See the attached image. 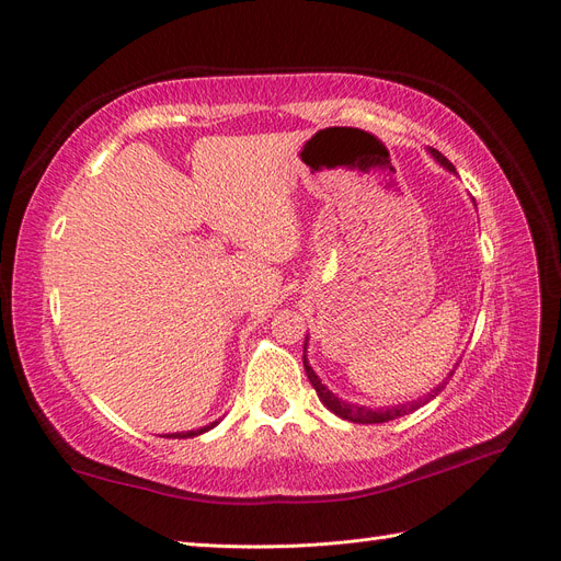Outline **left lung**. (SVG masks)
<instances>
[{"label": "left lung", "instance_id": "1", "mask_svg": "<svg viewBox=\"0 0 561 561\" xmlns=\"http://www.w3.org/2000/svg\"><path fill=\"white\" fill-rule=\"evenodd\" d=\"M428 151H431V157H433L439 165H445L447 171L456 173V168L447 161V157L439 154V151H437V149H433V147H431ZM307 342H309V339H307ZM304 369H307V377H309L311 386L316 388V393H318L320 402L325 404L332 414L342 416V419H346V421H353V423H383V421H393V419H398V416L410 414V412L419 410V407H423L426 402H431V400L439 393V390L445 388V383H447V381H443V383H439L437 388H433L428 396H423V398L412 400V402H407V404L379 407V410H369V407H363V404H351V402H346V400H339L328 386H322V383H320L318 375H316L313 367H311V365H309V360H307V344H304ZM451 375H454V371H451ZM451 375H449V377H451ZM449 377H447V379H449Z\"/></svg>", "mask_w": 561, "mask_h": 561}]
</instances>
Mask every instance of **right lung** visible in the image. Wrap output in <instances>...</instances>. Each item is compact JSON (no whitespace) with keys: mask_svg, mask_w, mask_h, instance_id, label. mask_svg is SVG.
<instances>
[{"mask_svg":"<svg viewBox=\"0 0 561 561\" xmlns=\"http://www.w3.org/2000/svg\"><path fill=\"white\" fill-rule=\"evenodd\" d=\"M217 426V421H213L210 426H203V428H198V431H186V433H168V435H163V437H196V435H201V433H206V431H210V428H215Z\"/></svg>","mask_w":561,"mask_h":561,"instance_id":"add662e5","label":"right lung"}]
</instances>
